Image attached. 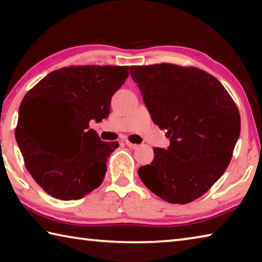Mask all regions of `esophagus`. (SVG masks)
<instances>
[{"mask_svg":"<svg viewBox=\"0 0 262 262\" xmlns=\"http://www.w3.org/2000/svg\"><path fill=\"white\" fill-rule=\"evenodd\" d=\"M125 143H126L127 147H129L130 149H137V148H139V144H136V143H132V142H130V141H128V140H126V141H125Z\"/></svg>","mask_w":262,"mask_h":262,"instance_id":"esophagus-1","label":"esophagus"}]
</instances>
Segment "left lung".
<instances>
[{"label":"left lung","mask_w":262,"mask_h":262,"mask_svg":"<svg viewBox=\"0 0 262 262\" xmlns=\"http://www.w3.org/2000/svg\"><path fill=\"white\" fill-rule=\"evenodd\" d=\"M154 123L170 147L154 149L139 168L143 184L164 201L185 205L208 192L227 170L241 134V115L212 75L172 63L132 66Z\"/></svg>","instance_id":"8db88e82"}]
</instances>
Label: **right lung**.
Here are the masks:
<instances>
[{"instance_id":"add662e5","label":"right lung","mask_w":262,"mask_h":262,"mask_svg":"<svg viewBox=\"0 0 262 262\" xmlns=\"http://www.w3.org/2000/svg\"><path fill=\"white\" fill-rule=\"evenodd\" d=\"M128 74V66H70L50 73L25 95L16 140L26 168L47 194L78 200L103 183L106 161L119 144L101 141L89 129V122L108 117L112 96ZM35 100L50 106L63 136L29 120L28 110Z\"/></svg>"}]
</instances>
